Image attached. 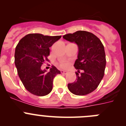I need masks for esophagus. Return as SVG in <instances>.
Here are the masks:
<instances>
[{"mask_svg": "<svg viewBox=\"0 0 126 126\" xmlns=\"http://www.w3.org/2000/svg\"><path fill=\"white\" fill-rule=\"evenodd\" d=\"M61 73L63 74H66L68 73V71H63V70H61Z\"/></svg>", "mask_w": 126, "mask_h": 126, "instance_id": "1", "label": "esophagus"}]
</instances>
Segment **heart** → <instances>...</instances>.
<instances>
[{
	"label": "heart",
	"mask_w": 126,
	"mask_h": 126,
	"mask_svg": "<svg viewBox=\"0 0 126 126\" xmlns=\"http://www.w3.org/2000/svg\"><path fill=\"white\" fill-rule=\"evenodd\" d=\"M67 65H68V64L65 62H62V63H61V66H62V67H65L67 66Z\"/></svg>",
	"instance_id": "heart-1"
}]
</instances>
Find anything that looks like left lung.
I'll list each match as a JSON object with an SVG mask.
<instances>
[{
	"mask_svg": "<svg viewBox=\"0 0 126 126\" xmlns=\"http://www.w3.org/2000/svg\"><path fill=\"white\" fill-rule=\"evenodd\" d=\"M65 40L74 42L78 47V59L74 66L76 79L67 84L69 90L76 95H86L97 88L104 76L106 58L104 47L94 34L78 31L63 36Z\"/></svg>",
	"mask_w": 126,
	"mask_h": 126,
	"instance_id": "left-lung-1",
	"label": "left lung"
}]
</instances>
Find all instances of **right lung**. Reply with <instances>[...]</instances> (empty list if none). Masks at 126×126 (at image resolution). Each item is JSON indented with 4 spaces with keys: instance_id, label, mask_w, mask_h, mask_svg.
Segmentation results:
<instances>
[{
    "instance_id": "obj_1",
    "label": "right lung",
    "mask_w": 126,
    "mask_h": 126,
    "mask_svg": "<svg viewBox=\"0 0 126 126\" xmlns=\"http://www.w3.org/2000/svg\"><path fill=\"white\" fill-rule=\"evenodd\" d=\"M61 36H44L40 33L26 35L16 47L14 62L17 74L25 88L36 96H45L51 92L53 80L61 71L55 66L48 73L41 66L48 61L50 48Z\"/></svg>"
}]
</instances>
